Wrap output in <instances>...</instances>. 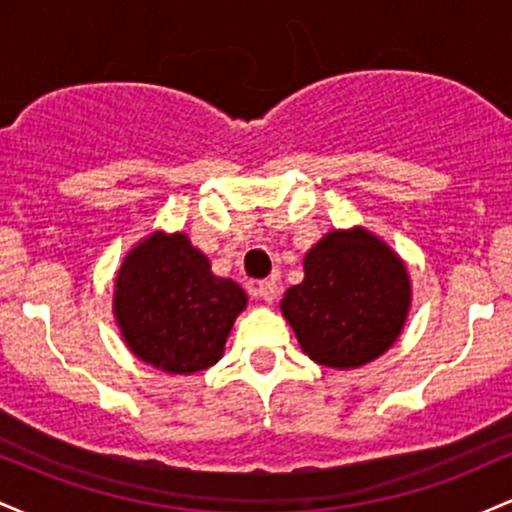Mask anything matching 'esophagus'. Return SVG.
<instances>
[{
  "label": "esophagus",
  "mask_w": 512,
  "mask_h": 512,
  "mask_svg": "<svg viewBox=\"0 0 512 512\" xmlns=\"http://www.w3.org/2000/svg\"><path fill=\"white\" fill-rule=\"evenodd\" d=\"M257 296H260L264 303H274L276 296H279V289H276L274 281H260V284H257Z\"/></svg>",
  "instance_id": "esophagus-1"
}]
</instances>
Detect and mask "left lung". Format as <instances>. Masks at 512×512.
Wrapping results in <instances>:
<instances>
[{"label":"left lung","mask_w":512,"mask_h":512,"mask_svg":"<svg viewBox=\"0 0 512 512\" xmlns=\"http://www.w3.org/2000/svg\"><path fill=\"white\" fill-rule=\"evenodd\" d=\"M303 281L281 298V313L303 354L337 370L383 356L411 308L407 264L368 228H334L305 252Z\"/></svg>","instance_id":"8db88e82"}]
</instances>
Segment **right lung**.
I'll use <instances>...</instances> for the list:
<instances>
[{
	"mask_svg": "<svg viewBox=\"0 0 512 512\" xmlns=\"http://www.w3.org/2000/svg\"><path fill=\"white\" fill-rule=\"evenodd\" d=\"M245 305L248 293L211 272L182 231H151L115 272L113 315L127 349L170 375L214 366Z\"/></svg>",
	"mask_w": 512,
	"mask_h": 512,
	"instance_id": "right-lung-1",
	"label": "right lung"
}]
</instances>
